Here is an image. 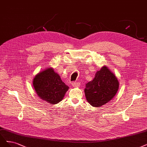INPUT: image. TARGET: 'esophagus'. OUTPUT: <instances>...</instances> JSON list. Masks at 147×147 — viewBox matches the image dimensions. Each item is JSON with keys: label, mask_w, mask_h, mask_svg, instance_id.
I'll use <instances>...</instances> for the list:
<instances>
[{"label": "esophagus", "mask_w": 147, "mask_h": 147, "mask_svg": "<svg viewBox=\"0 0 147 147\" xmlns=\"http://www.w3.org/2000/svg\"><path fill=\"white\" fill-rule=\"evenodd\" d=\"M72 86L73 87H75V88L79 87L80 83L79 82H73V83H72Z\"/></svg>", "instance_id": "1"}]
</instances>
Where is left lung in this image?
<instances>
[{
	"instance_id": "obj_1",
	"label": "left lung",
	"mask_w": 147,
	"mask_h": 147,
	"mask_svg": "<svg viewBox=\"0 0 147 147\" xmlns=\"http://www.w3.org/2000/svg\"><path fill=\"white\" fill-rule=\"evenodd\" d=\"M119 88L117 78L107 66L103 65L96 72L94 79L86 84V98L93 107H101L114 97Z\"/></svg>"
}]
</instances>
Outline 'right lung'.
<instances>
[{
	"instance_id": "right-lung-1",
	"label": "right lung",
	"mask_w": 147,
	"mask_h": 147,
	"mask_svg": "<svg viewBox=\"0 0 147 147\" xmlns=\"http://www.w3.org/2000/svg\"><path fill=\"white\" fill-rule=\"evenodd\" d=\"M33 85L38 97L44 102L52 105L60 102L69 90V87L51 67L35 75Z\"/></svg>"
}]
</instances>
